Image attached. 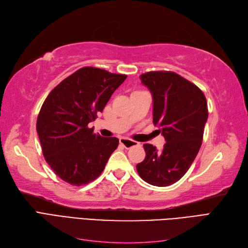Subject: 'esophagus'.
Instances as JSON below:
<instances>
[{
	"mask_svg": "<svg viewBox=\"0 0 248 248\" xmlns=\"http://www.w3.org/2000/svg\"><path fill=\"white\" fill-rule=\"evenodd\" d=\"M120 144H121L122 146H124L126 149H130L132 147H136V146L140 145L138 141L133 140H130V139H125V138L120 139Z\"/></svg>",
	"mask_w": 248,
	"mask_h": 248,
	"instance_id": "obj_1",
	"label": "esophagus"
}]
</instances>
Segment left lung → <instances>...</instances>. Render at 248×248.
<instances>
[{
    "instance_id": "1",
    "label": "left lung",
    "mask_w": 248,
    "mask_h": 248,
    "mask_svg": "<svg viewBox=\"0 0 248 248\" xmlns=\"http://www.w3.org/2000/svg\"><path fill=\"white\" fill-rule=\"evenodd\" d=\"M153 95V124L167 142L162 151L145 144L146 158L137 166L140 177L154 186L179 181L199 153L208 106L202 90L172 71H149L140 77Z\"/></svg>"
}]
</instances>
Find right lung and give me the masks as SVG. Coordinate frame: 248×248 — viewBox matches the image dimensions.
<instances>
[{"label":"right lung","instance_id":"obj_1","mask_svg":"<svg viewBox=\"0 0 248 248\" xmlns=\"http://www.w3.org/2000/svg\"><path fill=\"white\" fill-rule=\"evenodd\" d=\"M126 74L82 67L51 90L37 118L44 159L63 181L86 185L100 176L117 138H103L88 126L102 112Z\"/></svg>","mask_w":248,"mask_h":248}]
</instances>
